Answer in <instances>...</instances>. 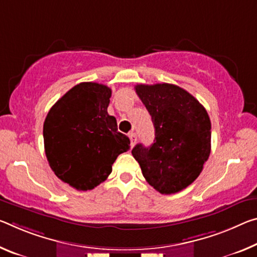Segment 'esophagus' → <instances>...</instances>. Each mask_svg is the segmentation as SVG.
Instances as JSON below:
<instances>
[{
	"mask_svg": "<svg viewBox=\"0 0 257 257\" xmlns=\"http://www.w3.org/2000/svg\"><path fill=\"white\" fill-rule=\"evenodd\" d=\"M129 138H130V145H132V148L134 145H135V143H136V141H137V137H136V134H134V133H132L129 135Z\"/></svg>",
	"mask_w": 257,
	"mask_h": 257,
	"instance_id": "34e87169",
	"label": "esophagus"
}]
</instances>
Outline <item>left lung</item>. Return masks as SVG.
I'll return each instance as SVG.
<instances>
[{
    "label": "left lung",
    "mask_w": 257,
    "mask_h": 257,
    "mask_svg": "<svg viewBox=\"0 0 257 257\" xmlns=\"http://www.w3.org/2000/svg\"><path fill=\"white\" fill-rule=\"evenodd\" d=\"M135 89L152 117L156 138L150 148L137 144L133 156L146 182L158 192H180L197 180L209 158L208 113L178 85L137 84Z\"/></svg>",
    "instance_id": "left-lung-1"
}]
</instances>
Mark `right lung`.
<instances>
[{"mask_svg": "<svg viewBox=\"0 0 257 257\" xmlns=\"http://www.w3.org/2000/svg\"><path fill=\"white\" fill-rule=\"evenodd\" d=\"M112 90L82 82L50 108L43 124L44 150L56 176L79 191L92 190L108 177L119 154L129 150V138L117 132L107 113Z\"/></svg>", "mask_w": 257, "mask_h": 257, "instance_id": "1", "label": "right lung"}]
</instances>
